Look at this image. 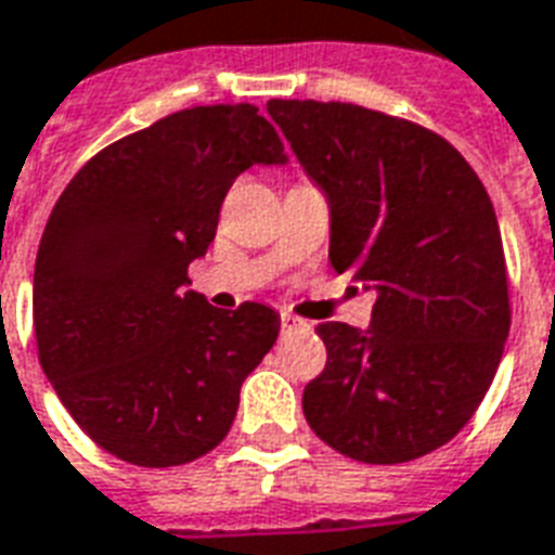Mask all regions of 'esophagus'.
I'll return each instance as SVG.
<instances>
[{
    "instance_id": "obj_1",
    "label": "esophagus",
    "mask_w": 555,
    "mask_h": 555,
    "mask_svg": "<svg viewBox=\"0 0 555 555\" xmlns=\"http://www.w3.org/2000/svg\"><path fill=\"white\" fill-rule=\"evenodd\" d=\"M299 328H308L306 320H299V317H294V314H282V334L299 332Z\"/></svg>"
}]
</instances>
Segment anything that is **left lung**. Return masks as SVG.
Returning a JSON list of instances; mask_svg holds the SVG:
<instances>
[{
    "mask_svg": "<svg viewBox=\"0 0 555 555\" xmlns=\"http://www.w3.org/2000/svg\"><path fill=\"white\" fill-rule=\"evenodd\" d=\"M332 206L328 259L375 287L366 332L320 323L325 370L302 413L358 463H410L468 425L509 334L501 227L448 139L346 101H268Z\"/></svg>",
    "mask_w": 555,
    "mask_h": 555,
    "instance_id": "8db88e82",
    "label": "left lung"
}]
</instances>
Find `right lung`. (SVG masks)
<instances>
[{"label":"right lung","mask_w":555,"mask_h":555,"mask_svg":"<svg viewBox=\"0 0 555 555\" xmlns=\"http://www.w3.org/2000/svg\"><path fill=\"white\" fill-rule=\"evenodd\" d=\"M253 104H209L118 139L72 177L34 264L46 378L80 430L142 468L221 446L241 384L279 337L261 302L218 311L185 291L249 165L285 163Z\"/></svg>","instance_id":"1"}]
</instances>
